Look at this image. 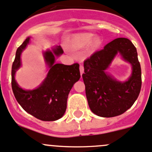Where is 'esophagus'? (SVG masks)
I'll use <instances>...</instances> for the list:
<instances>
[{"mask_svg":"<svg viewBox=\"0 0 152 152\" xmlns=\"http://www.w3.org/2000/svg\"><path fill=\"white\" fill-rule=\"evenodd\" d=\"M79 70H80V73H81V76H82V73H84V70H85V69H84L83 64H80V67H79Z\"/></svg>","mask_w":152,"mask_h":152,"instance_id":"obj_1","label":"esophagus"}]
</instances>
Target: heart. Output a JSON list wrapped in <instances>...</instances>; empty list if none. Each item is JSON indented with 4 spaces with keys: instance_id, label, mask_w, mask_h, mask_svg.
Wrapping results in <instances>:
<instances>
[{
    "instance_id": "1",
    "label": "heart",
    "mask_w": 152,
    "mask_h": 152,
    "mask_svg": "<svg viewBox=\"0 0 152 152\" xmlns=\"http://www.w3.org/2000/svg\"><path fill=\"white\" fill-rule=\"evenodd\" d=\"M94 35L92 33H84L82 35H77L75 37L72 41V47L75 49H79V48H83L86 47L87 45H89L91 41L94 39ZM100 40L96 39L94 40L93 47L94 48H97L99 45Z\"/></svg>"
}]
</instances>
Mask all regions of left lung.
Masks as SVG:
<instances>
[{
  "label": "left lung",
  "mask_w": 152,
  "mask_h": 152,
  "mask_svg": "<svg viewBox=\"0 0 152 152\" xmlns=\"http://www.w3.org/2000/svg\"><path fill=\"white\" fill-rule=\"evenodd\" d=\"M118 52L132 65V76L125 83L118 82L104 72ZM84 68L82 79L88 105L96 115L116 117L133 105L140 92L142 78L137 49L129 39L118 38L107 44L84 61Z\"/></svg>",
  "instance_id": "8db88e82"
}]
</instances>
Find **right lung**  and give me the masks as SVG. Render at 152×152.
<instances>
[{"instance_id": "right-lung-1", "label": "right lung", "mask_w": 152, "mask_h": 152, "mask_svg": "<svg viewBox=\"0 0 152 152\" xmlns=\"http://www.w3.org/2000/svg\"><path fill=\"white\" fill-rule=\"evenodd\" d=\"M29 42L27 38L17 49L12 67V88L18 102L29 114L43 121H55L64 115L67 100L73 85L80 79L79 64H55V56L64 53L61 46L47 51L45 58L50 67L47 78L39 88L24 91L15 80V73L20 66V53Z\"/></svg>"}]
</instances>
